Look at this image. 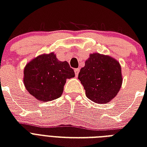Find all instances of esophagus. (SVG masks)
<instances>
[{
  "label": "esophagus",
  "mask_w": 147,
  "mask_h": 147,
  "mask_svg": "<svg viewBox=\"0 0 147 147\" xmlns=\"http://www.w3.org/2000/svg\"><path fill=\"white\" fill-rule=\"evenodd\" d=\"M79 71H80V69H75V73H76V76H78V73H79Z\"/></svg>",
  "instance_id": "esophagus-1"
}]
</instances>
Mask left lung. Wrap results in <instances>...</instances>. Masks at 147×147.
Here are the masks:
<instances>
[{
    "label": "left lung",
    "mask_w": 147,
    "mask_h": 147,
    "mask_svg": "<svg viewBox=\"0 0 147 147\" xmlns=\"http://www.w3.org/2000/svg\"><path fill=\"white\" fill-rule=\"evenodd\" d=\"M88 98L95 103H107L116 96L122 85L119 62L108 55H90L78 74Z\"/></svg>",
    "instance_id": "obj_1"
}]
</instances>
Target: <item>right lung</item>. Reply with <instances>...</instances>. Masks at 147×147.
<instances>
[{
	"label": "right lung",
	"mask_w": 147,
	"mask_h": 147,
	"mask_svg": "<svg viewBox=\"0 0 147 147\" xmlns=\"http://www.w3.org/2000/svg\"><path fill=\"white\" fill-rule=\"evenodd\" d=\"M24 73L26 90L44 102L61 97L67 78L75 77L69 63L59 61L53 53L33 59L25 66Z\"/></svg>",
	"instance_id": "obj_1"
}]
</instances>
